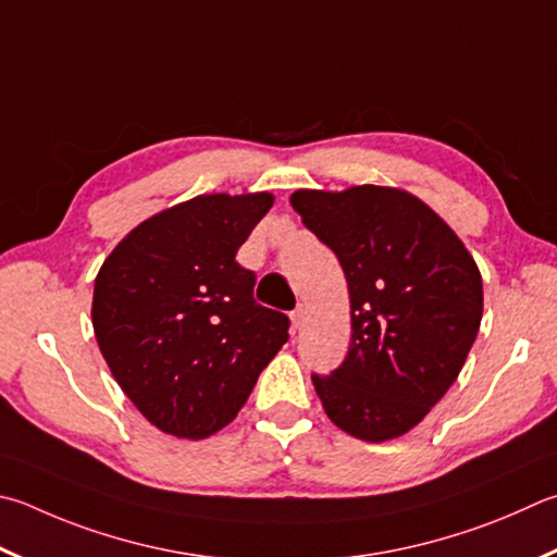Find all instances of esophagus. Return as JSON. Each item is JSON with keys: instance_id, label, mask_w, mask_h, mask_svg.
Masks as SVG:
<instances>
[{"instance_id": "obj_1", "label": "esophagus", "mask_w": 557, "mask_h": 557, "mask_svg": "<svg viewBox=\"0 0 557 557\" xmlns=\"http://www.w3.org/2000/svg\"><path fill=\"white\" fill-rule=\"evenodd\" d=\"M305 321H307V307L299 305L295 311H292V323L299 329V326H305Z\"/></svg>"}]
</instances>
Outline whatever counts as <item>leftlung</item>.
Masks as SVG:
<instances>
[{
  "instance_id": "1",
  "label": "left lung",
  "mask_w": 557,
  "mask_h": 557,
  "mask_svg": "<svg viewBox=\"0 0 557 557\" xmlns=\"http://www.w3.org/2000/svg\"><path fill=\"white\" fill-rule=\"evenodd\" d=\"M292 209L346 272L350 348L311 375L323 411L380 443L417 426L460 375L482 321V277L468 248L409 191L299 189Z\"/></svg>"
}]
</instances>
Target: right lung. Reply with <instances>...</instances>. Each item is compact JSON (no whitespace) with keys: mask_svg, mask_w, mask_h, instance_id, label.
Segmentation results:
<instances>
[{"mask_svg":"<svg viewBox=\"0 0 557 557\" xmlns=\"http://www.w3.org/2000/svg\"><path fill=\"white\" fill-rule=\"evenodd\" d=\"M272 195H205L160 211L111 250L95 280L92 326L136 409L177 438H207L250 397L289 338L287 313L252 297L238 248Z\"/></svg>","mask_w":557,"mask_h":557,"instance_id":"obj_1","label":"right lung"}]
</instances>
